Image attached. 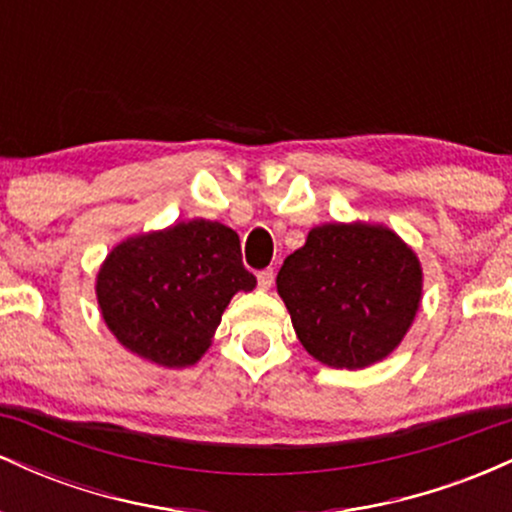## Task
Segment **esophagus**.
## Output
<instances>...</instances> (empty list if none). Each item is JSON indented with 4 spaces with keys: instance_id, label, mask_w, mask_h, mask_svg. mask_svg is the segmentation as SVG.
Returning a JSON list of instances; mask_svg holds the SVG:
<instances>
[{
    "instance_id": "obj_1",
    "label": "esophagus",
    "mask_w": 512,
    "mask_h": 512,
    "mask_svg": "<svg viewBox=\"0 0 512 512\" xmlns=\"http://www.w3.org/2000/svg\"><path fill=\"white\" fill-rule=\"evenodd\" d=\"M274 284V269H264V272L257 274V286H260L262 291H269Z\"/></svg>"
}]
</instances>
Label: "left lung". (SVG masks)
<instances>
[{"label": "left lung", "instance_id": "8db88e82", "mask_svg": "<svg viewBox=\"0 0 512 512\" xmlns=\"http://www.w3.org/2000/svg\"><path fill=\"white\" fill-rule=\"evenodd\" d=\"M293 330L315 361L358 370L402 344L421 305L419 257L383 223L310 228L276 276Z\"/></svg>", "mask_w": 512, "mask_h": 512}]
</instances>
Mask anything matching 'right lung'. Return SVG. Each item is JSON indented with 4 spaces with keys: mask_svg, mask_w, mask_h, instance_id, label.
<instances>
[{
    "mask_svg": "<svg viewBox=\"0 0 512 512\" xmlns=\"http://www.w3.org/2000/svg\"><path fill=\"white\" fill-rule=\"evenodd\" d=\"M255 286L238 233L207 219L125 238L96 274L108 330L129 354L163 368L195 366L231 298Z\"/></svg>",
    "mask_w": 512,
    "mask_h": 512,
    "instance_id": "right-lung-1",
    "label": "right lung"
}]
</instances>
